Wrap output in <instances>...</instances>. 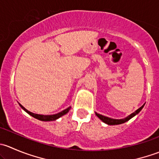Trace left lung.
<instances>
[{
  "label": "left lung",
  "mask_w": 159,
  "mask_h": 159,
  "mask_svg": "<svg viewBox=\"0 0 159 159\" xmlns=\"http://www.w3.org/2000/svg\"><path fill=\"white\" fill-rule=\"evenodd\" d=\"M144 105H145V104H144L143 105H142V107H140V108H139L138 110H136L135 111L133 112L132 114H131V115H129L128 117H126L125 118H122V119H114V118H108V117H106V116H104V115H100V114H98L97 112H95V115H97L98 117L99 118H100L101 120H102L103 122L106 123V124L108 125H120V124H123V123L126 122V121H128L129 120L131 119V118H133L134 116H135L137 114H139V112L141 111V110L143 108Z\"/></svg>",
  "instance_id": "8db88e82"
}]
</instances>
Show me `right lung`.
<instances>
[{
    "instance_id": "1",
    "label": "right lung",
    "mask_w": 159,
    "mask_h": 159,
    "mask_svg": "<svg viewBox=\"0 0 159 159\" xmlns=\"http://www.w3.org/2000/svg\"><path fill=\"white\" fill-rule=\"evenodd\" d=\"M20 105V106L21 107V108H23L24 110L25 111L27 112L28 114H29L30 115H31L32 117H34V118H37V119L38 120H41V121H54V120L57 119V118H61V116H63V115H65V114L68 113V111H69V110L70 109V107H68V108H66V109H65L64 111H62L59 112V113L57 114H55V115H38V114H34V113H32V112L29 111L28 110H27L26 108H25V107L22 106L20 104H19Z\"/></svg>"
}]
</instances>
